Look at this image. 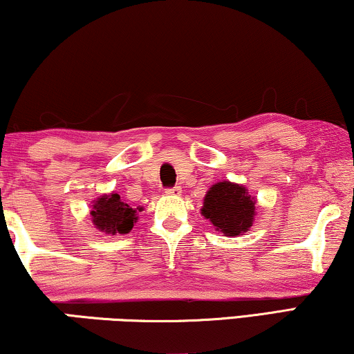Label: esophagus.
I'll return each mask as SVG.
<instances>
[{
    "label": "esophagus",
    "instance_id": "1",
    "mask_svg": "<svg viewBox=\"0 0 354 354\" xmlns=\"http://www.w3.org/2000/svg\"><path fill=\"white\" fill-rule=\"evenodd\" d=\"M167 194H170V196H181V187L179 186H175V187H170V189H167L165 191Z\"/></svg>",
    "mask_w": 354,
    "mask_h": 354
}]
</instances>
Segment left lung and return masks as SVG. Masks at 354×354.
<instances>
[{
  "label": "left lung",
  "instance_id": "left-lung-1",
  "mask_svg": "<svg viewBox=\"0 0 354 354\" xmlns=\"http://www.w3.org/2000/svg\"><path fill=\"white\" fill-rule=\"evenodd\" d=\"M255 203L257 201L248 196L245 187L223 181L207 192L202 215L226 236H239L252 226Z\"/></svg>",
  "mask_w": 354,
  "mask_h": 354
}]
</instances>
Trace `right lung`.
<instances>
[{"mask_svg":"<svg viewBox=\"0 0 354 354\" xmlns=\"http://www.w3.org/2000/svg\"><path fill=\"white\" fill-rule=\"evenodd\" d=\"M141 212V208H139ZM93 223L99 231L107 234H127L133 229L136 223V210L122 202L118 194H111V196H102L94 203L93 212Z\"/></svg>","mask_w":354,"mask_h":354,"instance_id":"obj_1","label":"right lung"}]
</instances>
